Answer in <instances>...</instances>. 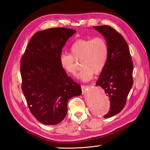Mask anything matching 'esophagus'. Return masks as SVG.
Instances as JSON below:
<instances>
[{"mask_svg": "<svg viewBox=\"0 0 150 150\" xmlns=\"http://www.w3.org/2000/svg\"><path fill=\"white\" fill-rule=\"evenodd\" d=\"M81 88H82V92H85L86 91L88 88H89V86H85V85H82L81 86Z\"/></svg>", "mask_w": 150, "mask_h": 150, "instance_id": "1", "label": "esophagus"}]
</instances>
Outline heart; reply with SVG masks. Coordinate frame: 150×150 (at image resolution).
Listing matches in <instances>:
<instances>
[{"instance_id":"1","label":"heart","mask_w":150,"mask_h":150,"mask_svg":"<svg viewBox=\"0 0 150 150\" xmlns=\"http://www.w3.org/2000/svg\"><path fill=\"white\" fill-rule=\"evenodd\" d=\"M70 53L60 55V66L68 74L75 75L78 69L77 62L81 60L83 69L78 75V78L86 82L93 78L94 73L98 74L104 69L109 57V46L103 37L80 39L73 43Z\"/></svg>"}]
</instances>
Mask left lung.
<instances>
[{
    "label": "left lung",
    "mask_w": 150,
    "mask_h": 150,
    "mask_svg": "<svg viewBox=\"0 0 150 150\" xmlns=\"http://www.w3.org/2000/svg\"><path fill=\"white\" fill-rule=\"evenodd\" d=\"M100 32L109 46V57L97 82L103 88L110 102V110L104 116L109 118L124 108L133 84V65L128 45L117 31L107 25L93 26Z\"/></svg>",
    "instance_id": "8db88e82"
}]
</instances>
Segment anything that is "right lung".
Here are the masks:
<instances>
[{"label": "right lung", "mask_w": 150, "mask_h": 150, "mask_svg": "<svg viewBox=\"0 0 150 150\" xmlns=\"http://www.w3.org/2000/svg\"><path fill=\"white\" fill-rule=\"evenodd\" d=\"M76 30L50 28L35 33L21 59L22 90L28 108L40 122L55 125L64 119L68 101L82 93L80 84L59 62L64 46Z\"/></svg>", "instance_id": "obj_1"}]
</instances>
